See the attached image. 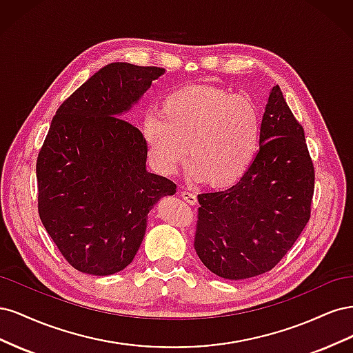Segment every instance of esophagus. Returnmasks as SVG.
<instances>
[{
    "label": "esophagus",
    "instance_id": "34e87169",
    "mask_svg": "<svg viewBox=\"0 0 353 353\" xmlns=\"http://www.w3.org/2000/svg\"><path fill=\"white\" fill-rule=\"evenodd\" d=\"M181 197H183V200H185L188 205H196L197 203V196L194 193H191V191H181Z\"/></svg>",
    "mask_w": 353,
    "mask_h": 353
}]
</instances>
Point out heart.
<instances>
[{"mask_svg":"<svg viewBox=\"0 0 353 353\" xmlns=\"http://www.w3.org/2000/svg\"><path fill=\"white\" fill-rule=\"evenodd\" d=\"M143 137L160 174H174L187 159L188 176L225 188L248 172L261 140L256 105L227 90L185 85L160 103L143 123Z\"/></svg>","mask_w":353,"mask_h":353,"instance_id":"obj_1","label":"heart"}]
</instances>
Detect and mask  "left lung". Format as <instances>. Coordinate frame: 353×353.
<instances>
[{
  "label": "left lung",
  "mask_w": 353,
  "mask_h": 353,
  "mask_svg": "<svg viewBox=\"0 0 353 353\" xmlns=\"http://www.w3.org/2000/svg\"><path fill=\"white\" fill-rule=\"evenodd\" d=\"M259 144L236 185L197 196L194 249L209 271L227 280L271 271L311 218L314 163L279 85L266 103Z\"/></svg>",
  "instance_id": "1"
}]
</instances>
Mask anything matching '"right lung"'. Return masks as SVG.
<instances>
[{"label":"right lung","mask_w":353,"mask_h":353,"mask_svg":"<svg viewBox=\"0 0 353 353\" xmlns=\"http://www.w3.org/2000/svg\"><path fill=\"white\" fill-rule=\"evenodd\" d=\"M165 69L110 63L60 104L37 159L42 225L74 270L119 272L143 243L148 212L176 184L147 172V144L125 113Z\"/></svg>","instance_id":"obj_1"}]
</instances>
